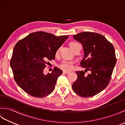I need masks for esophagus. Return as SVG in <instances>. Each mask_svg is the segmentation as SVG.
<instances>
[{
    "label": "esophagus",
    "mask_w": 125,
    "mask_h": 125,
    "mask_svg": "<svg viewBox=\"0 0 125 125\" xmlns=\"http://www.w3.org/2000/svg\"><path fill=\"white\" fill-rule=\"evenodd\" d=\"M70 73V71H63V73Z\"/></svg>",
    "instance_id": "1"
}]
</instances>
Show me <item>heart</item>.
I'll list each match as a JSON object with an SVG mask.
<instances>
[{"label":"heart","instance_id":"obj_1","mask_svg":"<svg viewBox=\"0 0 125 125\" xmlns=\"http://www.w3.org/2000/svg\"><path fill=\"white\" fill-rule=\"evenodd\" d=\"M78 45H79V44L76 42H71L69 43V46L73 50V51ZM58 52H59V49H58L57 50L56 52V54L57 55L58 54ZM58 67H59V68L61 69L64 71H69L72 69L73 67V62L71 61L64 60L58 64Z\"/></svg>","mask_w":125,"mask_h":125}]
</instances>
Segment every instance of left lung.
<instances>
[{
	"instance_id": "obj_1",
	"label": "left lung",
	"mask_w": 125,
	"mask_h": 125,
	"mask_svg": "<svg viewBox=\"0 0 125 125\" xmlns=\"http://www.w3.org/2000/svg\"><path fill=\"white\" fill-rule=\"evenodd\" d=\"M73 39L83 45L84 58L81 62L85 71H76L77 79L72 88L82 97L94 96L109 84L116 64L115 49L112 44L100 34L82 32L73 36Z\"/></svg>"
}]
</instances>
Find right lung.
<instances>
[{"instance_id":"1","label":"right lung","mask_w":125,"mask_h":125,"mask_svg":"<svg viewBox=\"0 0 125 125\" xmlns=\"http://www.w3.org/2000/svg\"><path fill=\"white\" fill-rule=\"evenodd\" d=\"M68 37L39 31L30 34L15 44L10 67L16 83L27 94L43 98L54 91L62 71L55 67L52 73L44 75L43 70L47 60L55 59L56 51Z\"/></svg>"}]
</instances>
